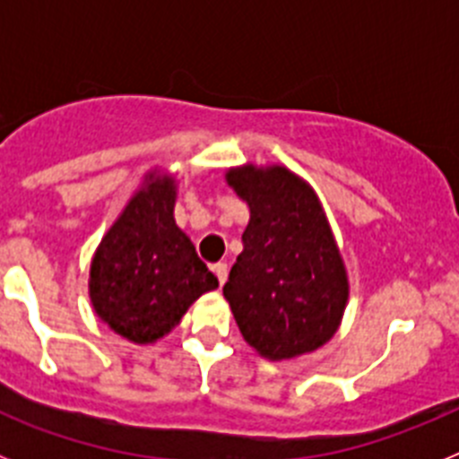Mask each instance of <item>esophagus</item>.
<instances>
[{
  "instance_id": "esophagus-1",
  "label": "esophagus",
  "mask_w": 459,
  "mask_h": 459,
  "mask_svg": "<svg viewBox=\"0 0 459 459\" xmlns=\"http://www.w3.org/2000/svg\"><path fill=\"white\" fill-rule=\"evenodd\" d=\"M213 273L218 275V282H221V285H225L227 273H230V266L222 264V262H218V264H213Z\"/></svg>"
}]
</instances>
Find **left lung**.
Returning a JSON list of instances; mask_svg holds the SVG:
<instances>
[{"label":"left lung","instance_id":"obj_1","mask_svg":"<svg viewBox=\"0 0 459 459\" xmlns=\"http://www.w3.org/2000/svg\"><path fill=\"white\" fill-rule=\"evenodd\" d=\"M225 181L250 209L243 253L222 287L243 340L266 360L317 351L350 301V275L319 195L285 165H237Z\"/></svg>","mask_w":459,"mask_h":459}]
</instances>
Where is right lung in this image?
Listing matches in <instances>:
<instances>
[{"mask_svg":"<svg viewBox=\"0 0 459 459\" xmlns=\"http://www.w3.org/2000/svg\"><path fill=\"white\" fill-rule=\"evenodd\" d=\"M177 190L174 174L149 169L91 257L93 312L128 342L165 338L202 294L218 287L174 221Z\"/></svg>","mask_w":459,"mask_h":459,"instance_id":"add662e5","label":"right lung"}]
</instances>
